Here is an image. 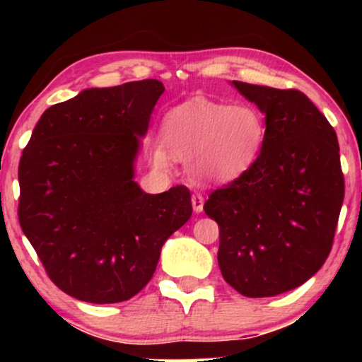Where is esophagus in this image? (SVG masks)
I'll return each instance as SVG.
<instances>
[{"mask_svg": "<svg viewBox=\"0 0 362 362\" xmlns=\"http://www.w3.org/2000/svg\"><path fill=\"white\" fill-rule=\"evenodd\" d=\"M192 207L195 213H201L202 207H204V195L201 192H194L192 194Z\"/></svg>", "mask_w": 362, "mask_h": 362, "instance_id": "34e87169", "label": "esophagus"}]
</instances>
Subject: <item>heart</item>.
I'll return each instance as SVG.
<instances>
[{
    "label": "heart",
    "instance_id": "heart-1",
    "mask_svg": "<svg viewBox=\"0 0 362 362\" xmlns=\"http://www.w3.org/2000/svg\"><path fill=\"white\" fill-rule=\"evenodd\" d=\"M161 139L172 156L189 160L199 180L224 184L255 163L265 141V120L250 105L185 103L165 117ZM153 163L168 167L163 148L153 149Z\"/></svg>",
    "mask_w": 362,
    "mask_h": 362
}]
</instances>
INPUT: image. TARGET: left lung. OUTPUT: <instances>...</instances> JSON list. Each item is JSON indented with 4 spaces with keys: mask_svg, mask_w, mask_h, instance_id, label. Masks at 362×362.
Here are the masks:
<instances>
[{
    "mask_svg": "<svg viewBox=\"0 0 362 362\" xmlns=\"http://www.w3.org/2000/svg\"><path fill=\"white\" fill-rule=\"evenodd\" d=\"M265 114L250 170L211 192L224 281L248 298L286 293L325 264L344 202L337 134L300 90L233 81Z\"/></svg>",
    "mask_w": 362,
    "mask_h": 362,
    "instance_id": "1",
    "label": "left lung"
}]
</instances>
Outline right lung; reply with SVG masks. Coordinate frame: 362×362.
Masks as SVG:
<instances>
[{"label": "right lung", "mask_w": 362, "mask_h": 362, "mask_svg": "<svg viewBox=\"0 0 362 362\" xmlns=\"http://www.w3.org/2000/svg\"><path fill=\"white\" fill-rule=\"evenodd\" d=\"M163 91L158 80L81 91L49 107L23 149L20 226L49 279L76 300H131L192 216L185 185L146 194L134 182L139 138Z\"/></svg>", "instance_id": "obj_1"}]
</instances>
